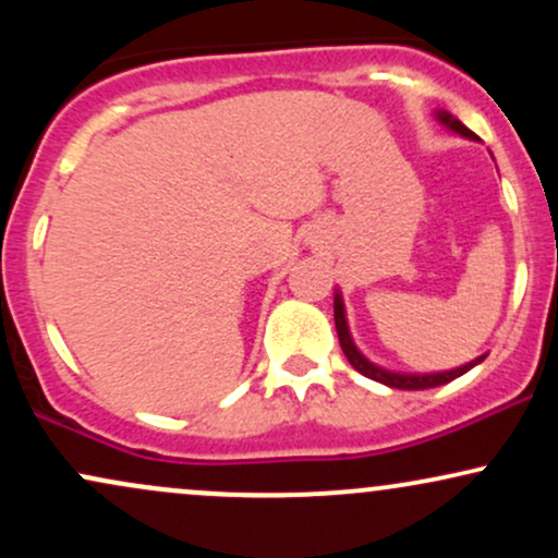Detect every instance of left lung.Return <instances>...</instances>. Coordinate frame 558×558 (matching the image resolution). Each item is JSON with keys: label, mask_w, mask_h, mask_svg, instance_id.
Wrapping results in <instances>:
<instances>
[{"label": "left lung", "mask_w": 558, "mask_h": 558, "mask_svg": "<svg viewBox=\"0 0 558 558\" xmlns=\"http://www.w3.org/2000/svg\"><path fill=\"white\" fill-rule=\"evenodd\" d=\"M435 118H438L440 125H446L448 131L459 133V136L470 138V141H477L475 133L466 128L462 120L453 118L451 112H435ZM332 315H336V330H338V341H341V349L345 354V360L351 362V367L356 369V373H362L364 377H369V380H377L383 383V386L388 388H403V390H425V388H435V386H446V383L457 380V377H462L464 373H470L472 367H477L480 362L485 360L488 354L477 356V360L462 364V367L457 369H446V373H396V369H386L380 367V364L369 362L367 356L362 354L360 349H356L354 338H351V330H349V319H345V306H343V296L336 291V296H332Z\"/></svg>", "instance_id": "1"}]
</instances>
